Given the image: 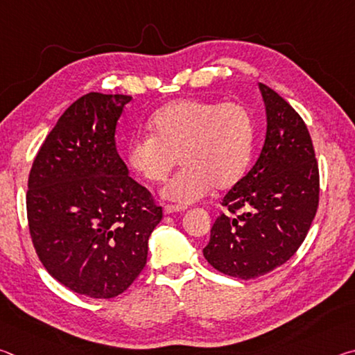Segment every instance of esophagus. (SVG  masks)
I'll list each match as a JSON object with an SVG mask.
<instances>
[{
  "label": "esophagus",
  "instance_id": "1",
  "mask_svg": "<svg viewBox=\"0 0 355 355\" xmlns=\"http://www.w3.org/2000/svg\"><path fill=\"white\" fill-rule=\"evenodd\" d=\"M184 209H186V207H180V205H164V207H163L164 214L180 213V211H184Z\"/></svg>",
  "mask_w": 355,
  "mask_h": 355
}]
</instances>
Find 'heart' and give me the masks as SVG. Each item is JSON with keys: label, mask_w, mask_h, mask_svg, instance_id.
I'll return each instance as SVG.
<instances>
[{"label": "heart", "mask_w": 355, "mask_h": 355, "mask_svg": "<svg viewBox=\"0 0 355 355\" xmlns=\"http://www.w3.org/2000/svg\"><path fill=\"white\" fill-rule=\"evenodd\" d=\"M148 125L152 135L130 141L127 163L137 177L159 183L180 161L183 169L161 191L180 205L203 199L213 186L232 188L250 164L255 125L250 111L236 101L178 100L156 111Z\"/></svg>", "instance_id": "1"}]
</instances>
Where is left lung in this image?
I'll return each mask as SVG.
<instances>
[{"mask_svg": "<svg viewBox=\"0 0 355 355\" xmlns=\"http://www.w3.org/2000/svg\"><path fill=\"white\" fill-rule=\"evenodd\" d=\"M266 136L254 167L227 192L203 257L243 280L279 268L304 243L320 200V173L304 120L260 83Z\"/></svg>", "mask_w": 355, "mask_h": 355, "instance_id": "obj_1", "label": "left lung"}]
</instances>
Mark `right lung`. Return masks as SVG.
<instances>
[{
	"label": "right lung",
	"mask_w": 355,
	"mask_h": 355,
	"mask_svg": "<svg viewBox=\"0 0 355 355\" xmlns=\"http://www.w3.org/2000/svg\"><path fill=\"white\" fill-rule=\"evenodd\" d=\"M130 100L100 92L78 98L42 144L28 180L29 232L42 264L94 299L116 297L133 284L163 219L116 150L117 120Z\"/></svg>",
	"instance_id": "right-lung-1"
}]
</instances>
